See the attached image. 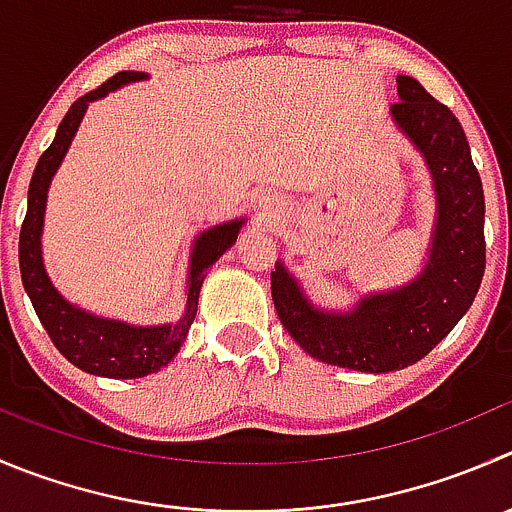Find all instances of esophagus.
<instances>
[{
    "mask_svg": "<svg viewBox=\"0 0 512 512\" xmlns=\"http://www.w3.org/2000/svg\"><path fill=\"white\" fill-rule=\"evenodd\" d=\"M262 207H265V210H267V207H272V200H270V197H265V200H262Z\"/></svg>",
    "mask_w": 512,
    "mask_h": 512,
    "instance_id": "34e87169",
    "label": "esophagus"
}]
</instances>
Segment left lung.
<instances>
[{
  "label": "left lung",
  "mask_w": 512,
  "mask_h": 512,
  "mask_svg": "<svg viewBox=\"0 0 512 512\" xmlns=\"http://www.w3.org/2000/svg\"><path fill=\"white\" fill-rule=\"evenodd\" d=\"M398 97L390 117L420 152L435 192L423 270L393 290L365 292L347 310L315 305L282 260L270 275L277 317L307 355L375 375L423 360L470 310L485 272L483 182L463 127L418 79L398 74Z\"/></svg>",
  "instance_id": "obj_1"
}]
</instances>
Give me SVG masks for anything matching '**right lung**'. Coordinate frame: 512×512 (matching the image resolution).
Returning <instances> with one entry per match:
<instances>
[{
    "mask_svg": "<svg viewBox=\"0 0 512 512\" xmlns=\"http://www.w3.org/2000/svg\"><path fill=\"white\" fill-rule=\"evenodd\" d=\"M145 79H150L147 72H119L112 79H107L102 87L87 92L69 107V112L59 122L54 142L34 167L32 182H29L27 217H24L22 232H19L22 285L27 290L29 300H32L34 312L42 320L44 330L52 337L54 347L79 370L89 372V375L114 377V380L145 377L175 360L197 315V302H200L202 280H205L207 270L235 245L237 232L247 222L245 217H235V220L207 227L195 237L190 250V267H187L185 310H182L180 320L175 322L132 325V322L114 320V317H102L97 312H89L69 302L52 285L42 257V232L49 185H52L59 165L67 157L69 145L77 135L89 104L107 97L109 92H117L124 84L145 82Z\"/></svg>",
    "mask_w": 512,
    "mask_h": 512,
    "instance_id": "add662e5",
    "label": "right lung"
}]
</instances>
